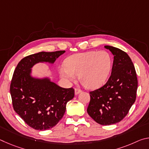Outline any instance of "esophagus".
Wrapping results in <instances>:
<instances>
[{"label":"esophagus","mask_w":149,"mask_h":149,"mask_svg":"<svg viewBox=\"0 0 149 149\" xmlns=\"http://www.w3.org/2000/svg\"><path fill=\"white\" fill-rule=\"evenodd\" d=\"M81 92V90L80 89H79V88H75V95H78Z\"/></svg>","instance_id":"obj_1"}]
</instances>
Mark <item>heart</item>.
Returning <instances> with one entry per match:
<instances>
[{"label":"heart","mask_w":149,"mask_h":149,"mask_svg":"<svg viewBox=\"0 0 149 149\" xmlns=\"http://www.w3.org/2000/svg\"><path fill=\"white\" fill-rule=\"evenodd\" d=\"M112 66L111 55L105 50L89 51L70 56L65 66L59 68L60 76L68 81H74L76 75L84 86L98 87L107 81Z\"/></svg>","instance_id":"b5f03b06"}]
</instances>
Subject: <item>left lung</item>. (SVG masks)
<instances>
[{"label":"left lung","mask_w":149,"mask_h":149,"mask_svg":"<svg viewBox=\"0 0 149 149\" xmlns=\"http://www.w3.org/2000/svg\"><path fill=\"white\" fill-rule=\"evenodd\" d=\"M114 55L112 72L107 82L90 91L87 113L96 122L109 125L122 121L135 102L137 77L130 57L125 52L104 46Z\"/></svg>","instance_id":"left-lung-1"}]
</instances>
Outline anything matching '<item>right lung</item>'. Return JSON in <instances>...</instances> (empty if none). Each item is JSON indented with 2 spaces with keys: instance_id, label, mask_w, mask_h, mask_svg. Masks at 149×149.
Returning a JSON list of instances; mask_svg holds the SVG:
<instances>
[{
  "instance_id": "obj_1",
  "label": "right lung",
  "mask_w": 149,
  "mask_h": 149,
  "mask_svg": "<svg viewBox=\"0 0 149 149\" xmlns=\"http://www.w3.org/2000/svg\"><path fill=\"white\" fill-rule=\"evenodd\" d=\"M64 52L59 50L29 55L20 60L14 72L10 87L14 110L35 130H47L58 123L67 102L74 97V89L60 87L48 78H33L31 68L38 62L54 63Z\"/></svg>"
}]
</instances>
